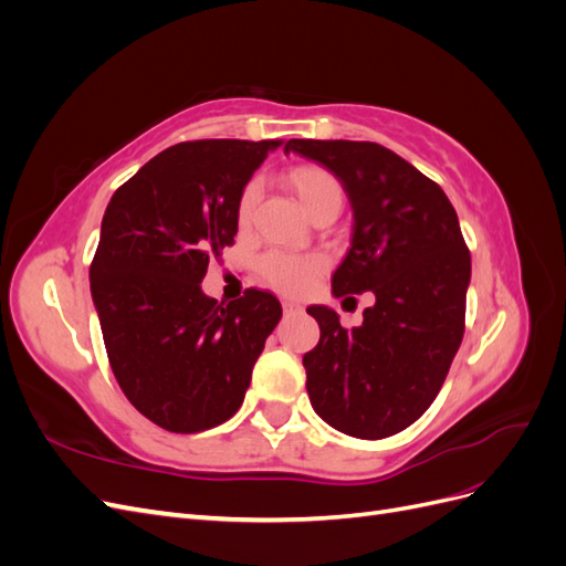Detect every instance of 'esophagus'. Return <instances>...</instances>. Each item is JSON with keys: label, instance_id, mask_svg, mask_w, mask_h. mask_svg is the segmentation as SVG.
<instances>
[{"label": "esophagus", "instance_id": "obj_1", "mask_svg": "<svg viewBox=\"0 0 566 566\" xmlns=\"http://www.w3.org/2000/svg\"><path fill=\"white\" fill-rule=\"evenodd\" d=\"M283 312H285V314H297V312H302V306H300L297 302L285 300V302H283Z\"/></svg>", "mask_w": 566, "mask_h": 566}]
</instances>
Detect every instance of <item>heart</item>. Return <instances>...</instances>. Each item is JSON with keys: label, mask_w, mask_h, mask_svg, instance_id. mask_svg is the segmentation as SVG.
<instances>
[{"label": "heart", "mask_w": 566, "mask_h": 566, "mask_svg": "<svg viewBox=\"0 0 566 566\" xmlns=\"http://www.w3.org/2000/svg\"><path fill=\"white\" fill-rule=\"evenodd\" d=\"M285 184L300 200L302 210L312 219L331 214L335 217L345 205V186L321 165H297L285 175ZM262 188L256 181H250L241 198H238V224L248 227L252 221L256 202H260ZM325 271V260L318 254H287L269 252L260 260V276L285 295H302L310 290L321 273Z\"/></svg>", "instance_id": "b5f03b06"}]
</instances>
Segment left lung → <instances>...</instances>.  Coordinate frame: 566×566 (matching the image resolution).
Masks as SVG:
<instances>
[{
	"label": "left lung",
	"mask_w": 566,
	"mask_h": 566,
	"mask_svg": "<svg viewBox=\"0 0 566 566\" xmlns=\"http://www.w3.org/2000/svg\"><path fill=\"white\" fill-rule=\"evenodd\" d=\"M285 153L328 167L349 196L354 233L335 297L375 295L352 331L328 306L306 310L321 328L302 358L306 391L335 430L391 437L437 399L465 333L472 262L458 214L439 184L380 144L290 139Z\"/></svg>",
	"instance_id": "1"
}]
</instances>
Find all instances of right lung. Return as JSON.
Returning <instances> with one entry per match:
<instances>
[{"label":"right lung","mask_w":566,"mask_h":566,"mask_svg":"<svg viewBox=\"0 0 566 566\" xmlns=\"http://www.w3.org/2000/svg\"><path fill=\"white\" fill-rule=\"evenodd\" d=\"M283 142L169 146L113 193L90 269L108 361L129 403L167 432L193 434L241 408L281 302L250 287L235 302L200 290L233 245L238 198Z\"/></svg>","instance_id":"obj_1"}]
</instances>
